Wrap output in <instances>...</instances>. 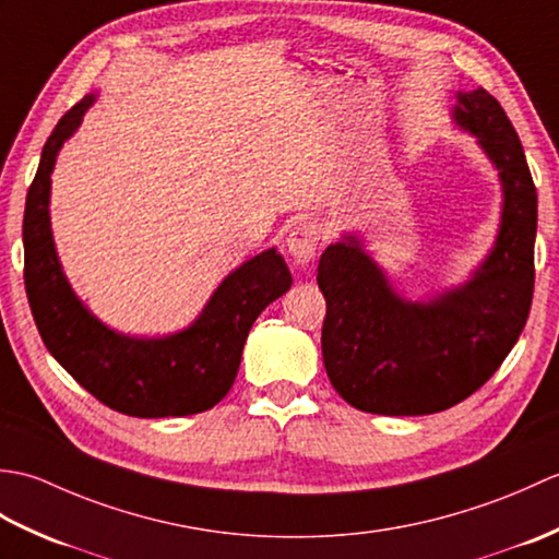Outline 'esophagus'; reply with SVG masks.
Wrapping results in <instances>:
<instances>
[{
  "instance_id": "1",
  "label": "esophagus",
  "mask_w": 559,
  "mask_h": 559,
  "mask_svg": "<svg viewBox=\"0 0 559 559\" xmlns=\"http://www.w3.org/2000/svg\"><path fill=\"white\" fill-rule=\"evenodd\" d=\"M319 240H322V233H319V225L314 223H300L295 225L290 230L286 247H288V254L298 261V264H310L317 254V247Z\"/></svg>"
}]
</instances>
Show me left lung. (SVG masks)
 Wrapping results in <instances>:
<instances>
[{
	"instance_id": "8db88e82",
	"label": "left lung",
	"mask_w": 559,
	"mask_h": 559,
	"mask_svg": "<svg viewBox=\"0 0 559 559\" xmlns=\"http://www.w3.org/2000/svg\"><path fill=\"white\" fill-rule=\"evenodd\" d=\"M451 115L500 170L504 197L495 247L473 276L432 300L408 302L355 235L319 259L326 374L365 413L427 415L456 406L497 372L526 326L538 194L524 146L485 88L459 91Z\"/></svg>"
}]
</instances>
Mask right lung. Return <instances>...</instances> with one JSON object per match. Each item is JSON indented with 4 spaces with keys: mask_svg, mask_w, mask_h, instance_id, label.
Returning <instances> with one entry per match:
<instances>
[{
    "mask_svg": "<svg viewBox=\"0 0 559 559\" xmlns=\"http://www.w3.org/2000/svg\"><path fill=\"white\" fill-rule=\"evenodd\" d=\"M96 96H86L45 141L23 213V281L40 338L52 358L105 406L134 418H177L209 411L228 394L249 329L293 286L276 249L225 276L194 324L163 338H132L88 312L59 264L50 228V175Z\"/></svg>",
    "mask_w": 559,
    "mask_h": 559,
    "instance_id": "obj_1",
    "label": "right lung"
}]
</instances>
